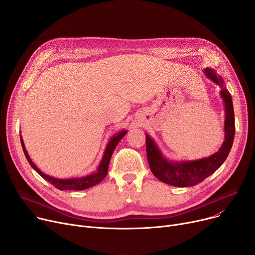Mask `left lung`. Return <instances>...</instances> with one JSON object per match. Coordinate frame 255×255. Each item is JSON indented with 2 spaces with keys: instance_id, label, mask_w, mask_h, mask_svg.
I'll use <instances>...</instances> for the list:
<instances>
[{
  "instance_id": "obj_1",
  "label": "left lung",
  "mask_w": 255,
  "mask_h": 255,
  "mask_svg": "<svg viewBox=\"0 0 255 255\" xmlns=\"http://www.w3.org/2000/svg\"><path fill=\"white\" fill-rule=\"evenodd\" d=\"M205 74L220 88V96L224 102L225 137L219 151L208 158L194 161L173 162L167 160L159 150L155 141L145 134L146 157L153 175L161 182L176 187H190L203 182L215 172L225 161L233 146L235 138V113L231 93L224 87V82L215 70L207 68Z\"/></svg>"
}]
</instances>
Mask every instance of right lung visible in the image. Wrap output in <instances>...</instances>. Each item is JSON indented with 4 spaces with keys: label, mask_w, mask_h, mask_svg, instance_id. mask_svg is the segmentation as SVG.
<instances>
[{
    "label": "right lung",
    "mask_w": 255,
    "mask_h": 255,
    "mask_svg": "<svg viewBox=\"0 0 255 255\" xmlns=\"http://www.w3.org/2000/svg\"><path fill=\"white\" fill-rule=\"evenodd\" d=\"M127 131L123 130L119 132L118 134L114 135L109 143H107L105 151H104V155L102 157L101 162L98 166V169L96 172L91 173V175L87 176V177H83V178H75V179H57V178H53L50 176L45 175L41 170H40L31 160L28 152L25 150V146L22 140V137L20 135V141H21V145H22V150L23 153L25 155L26 160H28L30 165L39 173L40 176H41L44 180H46L47 182H49L50 184H52L53 186L56 187V188L60 189V190H85L90 188L92 186H95L98 183H100L107 175V171H109V165H110V161H111V158L112 155L116 149L117 144L119 143V141L124 137V135L126 134Z\"/></svg>",
    "instance_id": "add662e5"
}]
</instances>
